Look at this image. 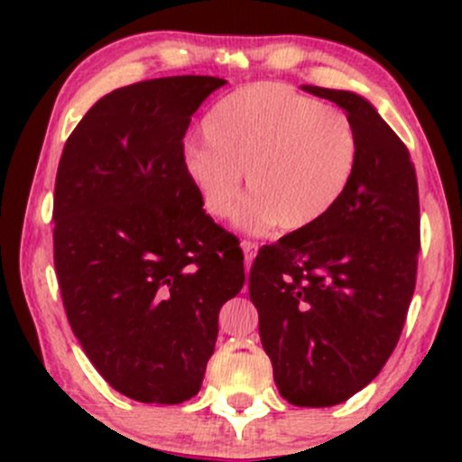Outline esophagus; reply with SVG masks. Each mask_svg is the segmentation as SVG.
I'll use <instances>...</instances> for the list:
<instances>
[{"instance_id":"esophagus-1","label":"esophagus","mask_w":462,"mask_h":462,"mask_svg":"<svg viewBox=\"0 0 462 462\" xmlns=\"http://www.w3.org/2000/svg\"><path fill=\"white\" fill-rule=\"evenodd\" d=\"M241 249H243V256H245V269H249V264H252L254 256H256V249L258 245L252 241H241Z\"/></svg>"}]
</instances>
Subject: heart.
<instances>
[{"instance_id": "1", "label": "heart", "mask_w": 462, "mask_h": 462, "mask_svg": "<svg viewBox=\"0 0 462 462\" xmlns=\"http://www.w3.org/2000/svg\"><path fill=\"white\" fill-rule=\"evenodd\" d=\"M204 143H189L182 171L215 219L235 208L245 171L249 195L236 226L264 235L319 224L352 184L360 141L343 110L280 82H258L221 97L201 121Z\"/></svg>"}]
</instances>
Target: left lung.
<instances>
[{
  "label": "left lung",
  "instance_id": "obj_1",
  "mask_svg": "<svg viewBox=\"0 0 462 462\" xmlns=\"http://www.w3.org/2000/svg\"><path fill=\"white\" fill-rule=\"evenodd\" d=\"M358 132L352 184L319 224L264 245L249 300L289 404H341L365 389L400 341L417 280L419 190L406 145L367 99L304 84Z\"/></svg>",
  "mask_w": 462,
  "mask_h": 462
}]
</instances>
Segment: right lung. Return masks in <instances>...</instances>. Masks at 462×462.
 Returning <instances> with one entry per match:
<instances>
[{
  "label": "right lung",
  "mask_w": 462,
  "mask_h": 462,
  "mask_svg": "<svg viewBox=\"0 0 462 462\" xmlns=\"http://www.w3.org/2000/svg\"><path fill=\"white\" fill-rule=\"evenodd\" d=\"M226 79L173 76L104 95L71 132L54 189V264L69 326L115 391L198 395L219 310L245 282L238 241L182 171L190 116Z\"/></svg>",
  "instance_id": "1"
}]
</instances>
